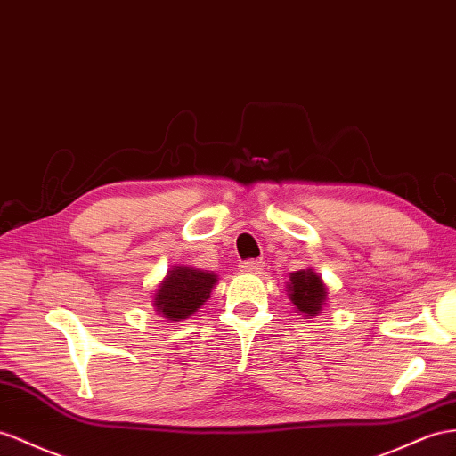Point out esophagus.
I'll list each match as a JSON object with an SVG mask.
<instances>
[{
  "label": "esophagus",
  "instance_id": "34e87169",
  "mask_svg": "<svg viewBox=\"0 0 456 456\" xmlns=\"http://www.w3.org/2000/svg\"><path fill=\"white\" fill-rule=\"evenodd\" d=\"M239 267H240L242 272H260L262 267H264V264L258 262V260H248V262H242Z\"/></svg>",
  "mask_w": 456,
  "mask_h": 456
}]
</instances>
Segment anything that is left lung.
<instances>
[{
	"instance_id": "obj_1",
	"label": "left lung",
	"mask_w": 456,
	"mask_h": 456,
	"mask_svg": "<svg viewBox=\"0 0 456 456\" xmlns=\"http://www.w3.org/2000/svg\"><path fill=\"white\" fill-rule=\"evenodd\" d=\"M287 295L298 314H305L306 318H314L322 312L330 293L322 275L308 267V270H298L289 275Z\"/></svg>"
}]
</instances>
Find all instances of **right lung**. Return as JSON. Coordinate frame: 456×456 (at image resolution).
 I'll list each match as a JSON object with an SVG mask.
<instances>
[{
    "label": "right lung",
    "instance_id": "1",
    "mask_svg": "<svg viewBox=\"0 0 456 456\" xmlns=\"http://www.w3.org/2000/svg\"><path fill=\"white\" fill-rule=\"evenodd\" d=\"M217 281L214 272L175 264L151 295V306L167 322L186 320L209 298Z\"/></svg>",
    "mask_w": 456,
    "mask_h": 456
}]
</instances>
